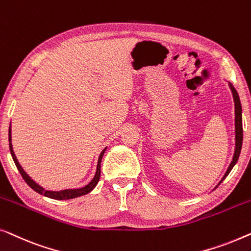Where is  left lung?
<instances>
[{
    "label": "left lung",
    "instance_id": "1",
    "mask_svg": "<svg viewBox=\"0 0 251 251\" xmlns=\"http://www.w3.org/2000/svg\"><path fill=\"white\" fill-rule=\"evenodd\" d=\"M228 86L232 91V95H233V100H234V107H235V149H234V154H233L232 161L230 166H228L226 173H225L223 178L221 179L220 183H218L217 186L221 184L222 182L224 181L225 177L230 174V172L232 171V168L234 167V165L236 164V161L239 159L240 152H241V148H242V139H243V129H242V108H241V102H240V98L236 90L233 87L231 83H228ZM216 186V188H217ZM215 188V189H216Z\"/></svg>",
    "mask_w": 251,
    "mask_h": 251
}]
</instances>
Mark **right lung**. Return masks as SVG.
I'll list each match as a JSON object with an SVG mask.
<instances>
[{"label":"right lung","mask_w":251,"mask_h":251,"mask_svg":"<svg viewBox=\"0 0 251 251\" xmlns=\"http://www.w3.org/2000/svg\"><path fill=\"white\" fill-rule=\"evenodd\" d=\"M9 148H10V152H11L12 159H13V161H15L17 168H18V171H19V173L21 174V176H23V178L25 179V182H26L27 184L29 185L31 189L34 190V191H36L37 193H40V195H43L45 197L51 198V199H55V200L74 199V198L87 195V193L91 192L92 190H93L95 186H97L99 179H100V175H101V160H102V157H103V154H104L105 149H107V148H104V149L102 150V152L100 153V156H99L97 172H95L94 177L89 183V184L85 185V186H83V188H80V189H66V190H61V191H49V190H45L44 188H42L41 185H38L37 183L34 181V179H31L29 177V175H28L27 173L24 171L23 167H21L20 164L18 162V159H17L15 152H13V148H12V143H11V125H10V127H9Z\"/></svg>","instance_id":"add662e5"}]
</instances>
